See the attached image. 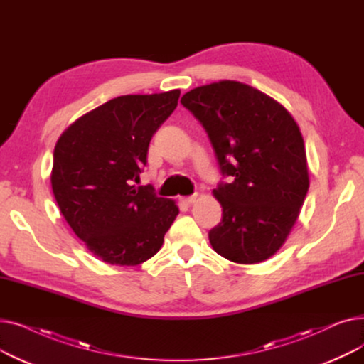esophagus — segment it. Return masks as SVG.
Returning <instances> with one entry per match:
<instances>
[{
	"label": "esophagus",
	"mask_w": 364,
	"mask_h": 364,
	"mask_svg": "<svg viewBox=\"0 0 364 364\" xmlns=\"http://www.w3.org/2000/svg\"><path fill=\"white\" fill-rule=\"evenodd\" d=\"M196 198H198V195L195 193V195H190V196L180 198V202H181V203H184V205H192V203L196 200Z\"/></svg>",
	"instance_id": "esophagus-1"
}]
</instances>
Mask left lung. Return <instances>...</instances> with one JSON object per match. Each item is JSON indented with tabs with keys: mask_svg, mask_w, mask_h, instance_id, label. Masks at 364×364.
<instances>
[{
	"mask_svg": "<svg viewBox=\"0 0 364 364\" xmlns=\"http://www.w3.org/2000/svg\"><path fill=\"white\" fill-rule=\"evenodd\" d=\"M181 105L200 122L221 176L214 196L223 218L209 230L221 257L239 264L270 258L288 237L309 192L301 131L280 103L237 81L186 92Z\"/></svg>",
	"mask_w": 364,
	"mask_h": 364,
	"instance_id": "8db88e82",
	"label": "left lung"
}]
</instances>
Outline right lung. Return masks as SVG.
I'll return each mask as SVG.
<instances>
[{
    "mask_svg": "<svg viewBox=\"0 0 364 364\" xmlns=\"http://www.w3.org/2000/svg\"><path fill=\"white\" fill-rule=\"evenodd\" d=\"M180 90L121 95L73 122L54 147L57 205L88 250L112 265L155 255L178 214L174 200L136 186L150 140L177 107Z\"/></svg>",
    "mask_w": 364,
    "mask_h": 364,
    "instance_id": "obj_1",
    "label": "right lung"
}]
</instances>
